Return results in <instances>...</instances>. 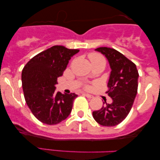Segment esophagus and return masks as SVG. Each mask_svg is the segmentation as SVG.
<instances>
[{"label": "esophagus", "instance_id": "esophagus-1", "mask_svg": "<svg viewBox=\"0 0 160 160\" xmlns=\"http://www.w3.org/2000/svg\"><path fill=\"white\" fill-rule=\"evenodd\" d=\"M83 95H85V96L87 97V98H94V96H93L92 95L88 94V93H83Z\"/></svg>", "mask_w": 160, "mask_h": 160}]
</instances>
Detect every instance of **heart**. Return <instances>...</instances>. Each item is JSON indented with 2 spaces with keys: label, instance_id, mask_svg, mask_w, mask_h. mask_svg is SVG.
Listing matches in <instances>:
<instances>
[{
  "label": "heart",
  "instance_id": "obj_1",
  "mask_svg": "<svg viewBox=\"0 0 160 160\" xmlns=\"http://www.w3.org/2000/svg\"><path fill=\"white\" fill-rule=\"evenodd\" d=\"M89 60H90L91 63L92 62H98V61H104V58L102 57L101 55L98 54V53H92L89 56Z\"/></svg>",
  "mask_w": 160,
  "mask_h": 160
}]
</instances>
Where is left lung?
<instances>
[{"mask_svg": "<svg viewBox=\"0 0 160 160\" xmlns=\"http://www.w3.org/2000/svg\"><path fill=\"white\" fill-rule=\"evenodd\" d=\"M95 50L107 58L111 71L106 92L112 98L111 104L92 112L93 118L104 126H114L122 122L131 111L138 92L139 74L136 65L114 49L99 47Z\"/></svg>", "mask_w": 160, "mask_h": 160, "instance_id": "obj_1", "label": "left lung"}]
</instances>
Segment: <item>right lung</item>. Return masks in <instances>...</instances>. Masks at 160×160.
I'll use <instances>...</instances> for the list:
<instances>
[{
    "label": "right lung",
    "instance_id": "add662e5",
    "mask_svg": "<svg viewBox=\"0 0 160 160\" xmlns=\"http://www.w3.org/2000/svg\"><path fill=\"white\" fill-rule=\"evenodd\" d=\"M79 49L53 46L33 57L22 72L25 102L38 120L56 125L65 120L78 95L56 92L57 78L62 76L69 60Z\"/></svg>",
    "mask_w": 160,
    "mask_h": 160
}]
</instances>
